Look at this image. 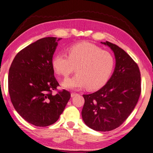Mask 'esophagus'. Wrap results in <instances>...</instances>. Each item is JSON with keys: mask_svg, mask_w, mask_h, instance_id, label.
Segmentation results:
<instances>
[{"mask_svg": "<svg viewBox=\"0 0 153 153\" xmlns=\"http://www.w3.org/2000/svg\"><path fill=\"white\" fill-rule=\"evenodd\" d=\"M77 94H76V93H71V97H74L75 95H76Z\"/></svg>", "mask_w": 153, "mask_h": 153, "instance_id": "obj_1", "label": "esophagus"}]
</instances>
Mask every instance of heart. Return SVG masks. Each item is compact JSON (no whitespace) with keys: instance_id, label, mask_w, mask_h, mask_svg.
<instances>
[{"instance_id":"1","label":"heart","mask_w":153,"mask_h":153,"mask_svg":"<svg viewBox=\"0 0 153 153\" xmlns=\"http://www.w3.org/2000/svg\"><path fill=\"white\" fill-rule=\"evenodd\" d=\"M67 54L58 53L52 59L56 73L64 78L68 77L76 68L75 75L62 83L66 89H99L108 80L114 69V56L89 42L73 45L68 48Z\"/></svg>"}]
</instances>
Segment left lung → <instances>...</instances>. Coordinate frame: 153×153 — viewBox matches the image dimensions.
<instances>
[{
    "instance_id": "1",
    "label": "left lung",
    "mask_w": 153,
    "mask_h": 153,
    "mask_svg": "<svg viewBox=\"0 0 153 153\" xmlns=\"http://www.w3.org/2000/svg\"><path fill=\"white\" fill-rule=\"evenodd\" d=\"M114 53L115 67L109 80L99 90L83 95L82 117L85 124L97 131H110L128 118L141 94V76L138 65L116 45L101 42Z\"/></svg>"
}]
</instances>
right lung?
Masks as SVG:
<instances>
[{
    "label": "right lung",
    "instance_id": "obj_1",
    "mask_svg": "<svg viewBox=\"0 0 153 153\" xmlns=\"http://www.w3.org/2000/svg\"><path fill=\"white\" fill-rule=\"evenodd\" d=\"M61 38L47 37L19 52L11 64L8 91L15 109L25 120L36 126H47L56 121L71 97L59 86L54 76L52 59Z\"/></svg>",
    "mask_w": 153,
    "mask_h": 153
}]
</instances>
